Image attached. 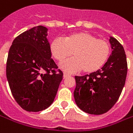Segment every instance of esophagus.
I'll use <instances>...</instances> for the list:
<instances>
[{"label":"esophagus","instance_id":"1","mask_svg":"<svg viewBox=\"0 0 133 133\" xmlns=\"http://www.w3.org/2000/svg\"><path fill=\"white\" fill-rule=\"evenodd\" d=\"M68 76H70V74H67V73H64V74H63V77H64V78H67V77H68Z\"/></svg>","mask_w":133,"mask_h":133}]
</instances>
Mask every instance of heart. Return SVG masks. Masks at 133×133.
Masks as SVG:
<instances>
[{
    "instance_id": "obj_1",
    "label": "heart",
    "mask_w": 133,
    "mask_h": 133,
    "mask_svg": "<svg viewBox=\"0 0 133 133\" xmlns=\"http://www.w3.org/2000/svg\"><path fill=\"white\" fill-rule=\"evenodd\" d=\"M50 52L61 62L72 55L74 58L60 63L63 71L74 73L81 70L85 74L98 71L108 61L110 48L106 40L98 39L88 32H77L66 36L64 39L55 38L51 42Z\"/></svg>"
}]
</instances>
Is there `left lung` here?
I'll use <instances>...</instances> for the list:
<instances>
[{"label":"left lung","instance_id":"8db88e82","mask_svg":"<svg viewBox=\"0 0 133 133\" xmlns=\"http://www.w3.org/2000/svg\"><path fill=\"white\" fill-rule=\"evenodd\" d=\"M109 42L112 53L104 65L89 75L75 76V102L89 114L108 112L116 103L125 85L127 63L124 49L112 37H110Z\"/></svg>","mask_w":133,"mask_h":133}]
</instances>
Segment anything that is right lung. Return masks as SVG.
Listing matches in <instances>:
<instances>
[{"instance_id":"add662e5","label":"right lung","mask_w":133,"mask_h":133,"mask_svg":"<svg viewBox=\"0 0 133 133\" xmlns=\"http://www.w3.org/2000/svg\"><path fill=\"white\" fill-rule=\"evenodd\" d=\"M48 29L35 26L17 36L9 51L6 77L17 104L29 112L51 105L63 73L51 59Z\"/></svg>"}]
</instances>
